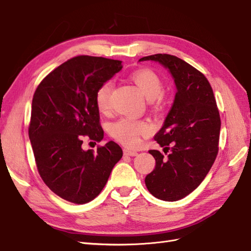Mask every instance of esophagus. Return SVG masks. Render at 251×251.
Here are the masks:
<instances>
[{
	"label": "esophagus",
	"mask_w": 251,
	"mask_h": 251,
	"mask_svg": "<svg viewBox=\"0 0 251 251\" xmlns=\"http://www.w3.org/2000/svg\"><path fill=\"white\" fill-rule=\"evenodd\" d=\"M124 154H125L126 156H131V157H134V156H137V155H138L137 151H131V150H127V149L124 150Z\"/></svg>",
	"instance_id": "obj_1"
}]
</instances>
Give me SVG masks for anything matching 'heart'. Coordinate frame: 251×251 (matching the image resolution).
Instances as JSON below:
<instances>
[{
  "label": "heart",
  "mask_w": 251,
  "mask_h": 251,
  "mask_svg": "<svg viewBox=\"0 0 251 251\" xmlns=\"http://www.w3.org/2000/svg\"><path fill=\"white\" fill-rule=\"evenodd\" d=\"M133 81L138 86L143 95L148 100H154L160 96L163 91V82L154 71L141 69L132 74ZM113 85L111 81H105L96 92V105L101 112L111 108V94ZM151 128L147 123L136 121L130 118H120L111 126V135L118 142L128 148L137 147L141 141V136L148 135Z\"/></svg>",
  "instance_id": "1"
}]
</instances>
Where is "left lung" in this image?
<instances>
[{
  "label": "left lung",
  "mask_w": 251,
  "mask_h": 251,
  "mask_svg": "<svg viewBox=\"0 0 251 251\" xmlns=\"http://www.w3.org/2000/svg\"><path fill=\"white\" fill-rule=\"evenodd\" d=\"M153 60L168 69L177 92L162 127L154 139L163 148L149 153L156 160L146 177L149 192L163 201H178L200 185L218 154L221 120L210 83L204 75L177 56L154 54Z\"/></svg>",
  "instance_id": "left-lung-1"
}]
</instances>
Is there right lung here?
I'll return each instance as SVG.
<instances>
[{
    "label": "right lung",
    "instance_id": "obj_1",
    "mask_svg": "<svg viewBox=\"0 0 251 251\" xmlns=\"http://www.w3.org/2000/svg\"><path fill=\"white\" fill-rule=\"evenodd\" d=\"M123 69L120 60L75 56L50 72L37 86L29 139L43 181L67 201L83 204L100 194L123 157L116 142L82 150V137L101 141L96 92Z\"/></svg>",
    "mask_w": 251,
    "mask_h": 251
}]
</instances>
